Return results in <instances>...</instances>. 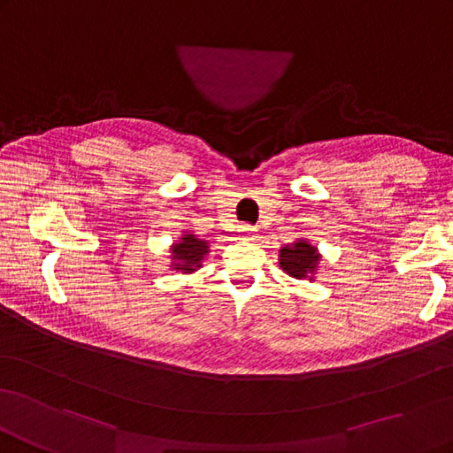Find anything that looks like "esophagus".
<instances>
[{
  "label": "esophagus",
  "mask_w": 453,
  "mask_h": 453,
  "mask_svg": "<svg viewBox=\"0 0 453 453\" xmlns=\"http://www.w3.org/2000/svg\"><path fill=\"white\" fill-rule=\"evenodd\" d=\"M239 235H241L242 239H254V235H257V227H252V226H241V227H239Z\"/></svg>",
  "instance_id": "34e87169"
}]
</instances>
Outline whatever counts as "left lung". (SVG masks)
<instances>
[{"instance_id":"obj_1","label":"left lung","mask_w":453,"mask_h":453,"mask_svg":"<svg viewBox=\"0 0 453 453\" xmlns=\"http://www.w3.org/2000/svg\"><path fill=\"white\" fill-rule=\"evenodd\" d=\"M321 252L304 237L295 239L280 249V268L295 280L316 281Z\"/></svg>"}]
</instances>
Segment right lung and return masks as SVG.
Listing matches in <instances>:
<instances>
[{"label":"right lung","instance_id":"add662e5","mask_svg":"<svg viewBox=\"0 0 453 453\" xmlns=\"http://www.w3.org/2000/svg\"><path fill=\"white\" fill-rule=\"evenodd\" d=\"M211 245L206 239H199L191 231H181V237L170 245V270L181 273H193L203 268Z\"/></svg>","mask_w":453,"mask_h":453}]
</instances>
